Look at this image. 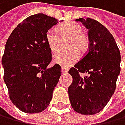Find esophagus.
Returning <instances> with one entry per match:
<instances>
[{
    "label": "esophagus",
    "mask_w": 125,
    "mask_h": 125,
    "mask_svg": "<svg viewBox=\"0 0 125 125\" xmlns=\"http://www.w3.org/2000/svg\"><path fill=\"white\" fill-rule=\"evenodd\" d=\"M61 72H62V74H67L68 72V70L64 68H61Z\"/></svg>",
    "instance_id": "34e87169"
}]
</instances>
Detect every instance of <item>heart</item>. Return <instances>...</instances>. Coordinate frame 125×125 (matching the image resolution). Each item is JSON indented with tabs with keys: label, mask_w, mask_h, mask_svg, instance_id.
Segmentation results:
<instances>
[{
	"label": "heart",
	"mask_w": 125,
	"mask_h": 125,
	"mask_svg": "<svg viewBox=\"0 0 125 125\" xmlns=\"http://www.w3.org/2000/svg\"><path fill=\"white\" fill-rule=\"evenodd\" d=\"M66 49L68 52H61L54 56V62L63 67H70L75 64L78 54H84L88 48L89 41L83 33L82 27L74 22H66L57 28L51 29L46 34V41L52 53H57L61 49V41L68 40Z\"/></svg>",
	"instance_id": "1"
}]
</instances>
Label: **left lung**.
<instances>
[{"label": "left lung", "mask_w": 125, "mask_h": 125, "mask_svg": "<svg viewBox=\"0 0 125 125\" xmlns=\"http://www.w3.org/2000/svg\"><path fill=\"white\" fill-rule=\"evenodd\" d=\"M88 29V51L68 73L73 81L68 89L73 109L81 115H94L113 95L120 74L121 54L115 40L106 27L88 17L79 18ZM79 73H87L82 79Z\"/></svg>", "instance_id": "left-lung-1"}]
</instances>
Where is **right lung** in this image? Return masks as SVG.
<instances>
[{"label": "right lung", "mask_w": 125, "mask_h": 125, "mask_svg": "<svg viewBox=\"0 0 125 125\" xmlns=\"http://www.w3.org/2000/svg\"><path fill=\"white\" fill-rule=\"evenodd\" d=\"M57 23L44 14L31 15L15 27L6 42L4 80L12 103L25 113L47 108L61 75L59 64L47 68L52 57L46 34Z\"/></svg>", "instance_id": "right-lung-1"}]
</instances>
